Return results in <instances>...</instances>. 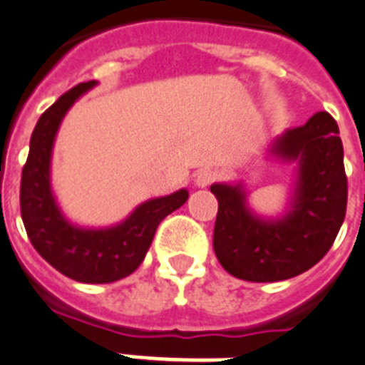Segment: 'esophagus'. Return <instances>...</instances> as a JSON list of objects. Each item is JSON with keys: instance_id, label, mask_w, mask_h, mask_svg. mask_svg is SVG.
Listing matches in <instances>:
<instances>
[{"instance_id": "1", "label": "esophagus", "mask_w": 365, "mask_h": 365, "mask_svg": "<svg viewBox=\"0 0 365 365\" xmlns=\"http://www.w3.org/2000/svg\"><path fill=\"white\" fill-rule=\"evenodd\" d=\"M216 180H218V174L214 170H210V168H202V170H199L195 174V183H197L199 187H207V185L214 183Z\"/></svg>"}]
</instances>
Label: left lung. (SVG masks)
I'll use <instances>...</instances> for the list:
<instances>
[{
  "mask_svg": "<svg viewBox=\"0 0 365 365\" xmlns=\"http://www.w3.org/2000/svg\"><path fill=\"white\" fill-rule=\"evenodd\" d=\"M274 153L300 164L283 218H257L245 205L241 185L210 187L218 199L214 252L227 274L245 282H283L310 269L327 255L346 214L343 141L329 113H316L304 126L287 130L275 139Z\"/></svg>",
  "mask_w": 365,
  "mask_h": 365,
  "instance_id": "8db88e82",
  "label": "left lung"
}]
</instances>
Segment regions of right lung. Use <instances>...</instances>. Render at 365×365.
<instances>
[{
	"label": "right lung",
	"instance_id": "obj_1",
	"mask_svg": "<svg viewBox=\"0 0 365 365\" xmlns=\"http://www.w3.org/2000/svg\"><path fill=\"white\" fill-rule=\"evenodd\" d=\"M96 82H83L53 103L40 116L30 138V153L21 178V216L28 239L40 257L74 282L113 283L143 262L158 224L187 201L176 193L139 205L130 218L108 230L74 227L61 214L49 185V163L55 133L72 103Z\"/></svg>",
	"mask_w": 365,
	"mask_h": 365
}]
</instances>
